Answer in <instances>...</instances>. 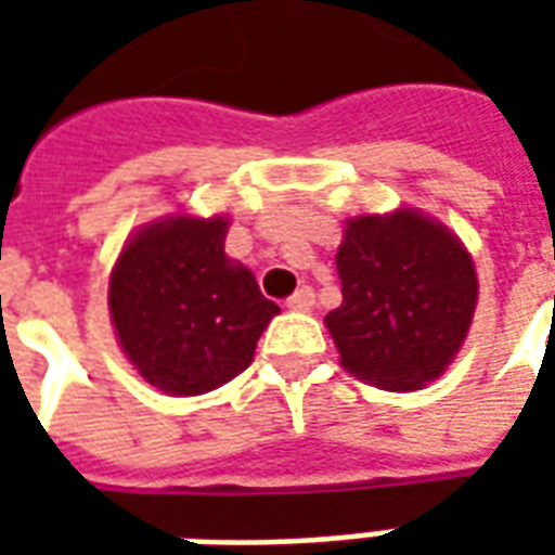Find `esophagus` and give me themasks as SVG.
Here are the masks:
<instances>
[{
	"mask_svg": "<svg viewBox=\"0 0 555 555\" xmlns=\"http://www.w3.org/2000/svg\"><path fill=\"white\" fill-rule=\"evenodd\" d=\"M312 306H314V291L309 288V285H302V288H297L288 297V309H294V312H309Z\"/></svg>",
	"mask_w": 555,
	"mask_h": 555,
	"instance_id": "34e87169",
	"label": "esophagus"
}]
</instances>
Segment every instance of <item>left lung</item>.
<instances>
[{
	"instance_id": "1",
	"label": "left lung",
	"mask_w": 555,
	"mask_h": 555,
	"mask_svg": "<svg viewBox=\"0 0 555 555\" xmlns=\"http://www.w3.org/2000/svg\"><path fill=\"white\" fill-rule=\"evenodd\" d=\"M341 306L326 314L341 365L362 384L410 392L437 380L476 312L473 258L413 210L350 219L336 255Z\"/></svg>"
}]
</instances>
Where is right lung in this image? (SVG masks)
Wrapping results in <instances>:
<instances>
[{
  "label": "right lung",
  "mask_w": 555,
  "mask_h": 555,
  "mask_svg": "<svg viewBox=\"0 0 555 555\" xmlns=\"http://www.w3.org/2000/svg\"><path fill=\"white\" fill-rule=\"evenodd\" d=\"M225 229L222 217L163 219L127 243L109 279L127 360L169 396H202L237 377L279 312L253 273L225 258Z\"/></svg>",
  "instance_id": "right-lung-1"
}]
</instances>
